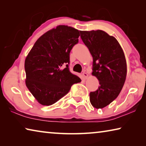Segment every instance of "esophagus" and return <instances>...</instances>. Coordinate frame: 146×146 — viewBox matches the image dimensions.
I'll return each mask as SVG.
<instances>
[{"label":"esophagus","instance_id":"esophagus-1","mask_svg":"<svg viewBox=\"0 0 146 146\" xmlns=\"http://www.w3.org/2000/svg\"><path fill=\"white\" fill-rule=\"evenodd\" d=\"M82 75L84 76V77L86 79H87L88 78V74L87 72H86V71H84V72H83Z\"/></svg>","mask_w":146,"mask_h":146}]
</instances>
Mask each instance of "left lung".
Instances as JSON below:
<instances>
[{"label":"left lung","instance_id":"8db88e82","mask_svg":"<svg viewBox=\"0 0 146 146\" xmlns=\"http://www.w3.org/2000/svg\"><path fill=\"white\" fill-rule=\"evenodd\" d=\"M80 37L93 56V72L99 81L98 89L90 93L94 108L102 109L119 95L127 75L125 55L113 36L100 30L80 31Z\"/></svg>","mask_w":146,"mask_h":146}]
</instances>
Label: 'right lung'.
Listing matches in <instances>:
<instances>
[{"mask_svg":"<svg viewBox=\"0 0 146 146\" xmlns=\"http://www.w3.org/2000/svg\"><path fill=\"white\" fill-rule=\"evenodd\" d=\"M79 36V31L73 27L57 26L40 36L27 55L26 85L40 104L52 105L69 92L71 86L81 82L68 68L70 51L78 42Z\"/></svg>","mask_w":146,"mask_h":146,"instance_id":"1","label":"right lung"}]
</instances>
